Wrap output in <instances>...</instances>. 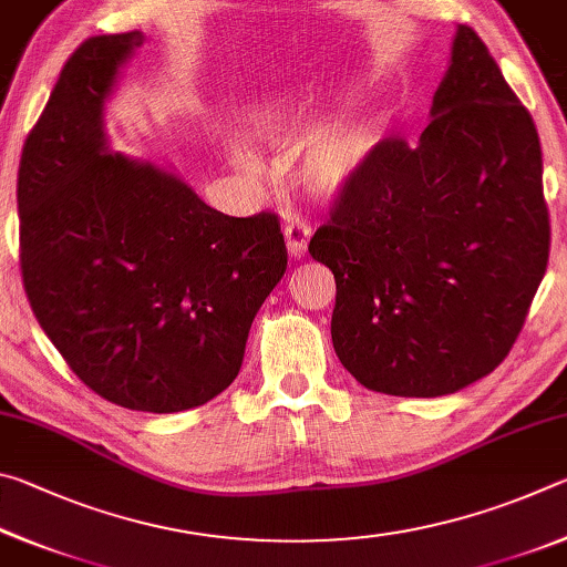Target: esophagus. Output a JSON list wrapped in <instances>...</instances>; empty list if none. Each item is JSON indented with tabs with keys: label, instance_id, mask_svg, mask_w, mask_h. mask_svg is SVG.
<instances>
[{
	"label": "esophagus",
	"instance_id": "1",
	"mask_svg": "<svg viewBox=\"0 0 567 567\" xmlns=\"http://www.w3.org/2000/svg\"><path fill=\"white\" fill-rule=\"evenodd\" d=\"M310 235H312V227L307 223H300V219H292V223L285 225V243L290 257H305Z\"/></svg>",
	"mask_w": 567,
	"mask_h": 567
}]
</instances>
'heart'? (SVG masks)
I'll return each mask as SVG.
<instances>
[{"mask_svg": "<svg viewBox=\"0 0 567 567\" xmlns=\"http://www.w3.org/2000/svg\"><path fill=\"white\" fill-rule=\"evenodd\" d=\"M334 94V90H310L270 104L255 117L257 134L282 150L305 145L320 127ZM378 142L380 130L372 122L352 120L330 130L302 162L300 179L305 189L320 203L344 197L370 165Z\"/></svg>", "mask_w": 567, "mask_h": 567, "instance_id": "b5f03b06", "label": "heart"}]
</instances>
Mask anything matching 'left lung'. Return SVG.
I'll return each instance as SVG.
<instances>
[{
	"label": "left lung",
	"mask_w": 567,
	"mask_h": 567,
	"mask_svg": "<svg viewBox=\"0 0 567 567\" xmlns=\"http://www.w3.org/2000/svg\"><path fill=\"white\" fill-rule=\"evenodd\" d=\"M550 252L537 130L473 27L417 145L385 140L312 260L338 285L332 344L350 375L398 398H440L505 360Z\"/></svg>",
	"instance_id": "obj_1"
}]
</instances>
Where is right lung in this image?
<instances>
[{"label":"right lung","mask_w":567,"mask_h":567,"mask_svg":"<svg viewBox=\"0 0 567 567\" xmlns=\"http://www.w3.org/2000/svg\"><path fill=\"white\" fill-rule=\"evenodd\" d=\"M145 42L92 37L66 60L19 159V265L74 375L162 415L233 385L287 249L275 215L217 213L177 172L112 150L104 107Z\"/></svg>","instance_id":"obj_1"}]
</instances>
